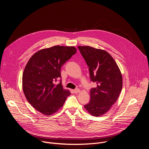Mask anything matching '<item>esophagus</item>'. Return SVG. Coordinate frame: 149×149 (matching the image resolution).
<instances>
[{
  "label": "esophagus",
  "instance_id": "obj_1",
  "mask_svg": "<svg viewBox=\"0 0 149 149\" xmlns=\"http://www.w3.org/2000/svg\"><path fill=\"white\" fill-rule=\"evenodd\" d=\"M73 91L75 93H79L80 92V90L78 89V88H76V89H74L73 90Z\"/></svg>",
  "mask_w": 149,
  "mask_h": 149
}]
</instances>
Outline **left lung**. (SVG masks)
Here are the masks:
<instances>
[{
	"instance_id": "1",
	"label": "left lung",
	"mask_w": 149,
	"mask_h": 149,
	"mask_svg": "<svg viewBox=\"0 0 149 149\" xmlns=\"http://www.w3.org/2000/svg\"><path fill=\"white\" fill-rule=\"evenodd\" d=\"M78 48L89 67L91 81L97 84L90 90V101L84 107L98 117L107 112L117 101L122 89V75L114 59L105 51L89 46Z\"/></svg>"
}]
</instances>
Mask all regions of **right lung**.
Instances as JSON below:
<instances>
[{
  "label": "right lung",
  "mask_w": 149,
  "mask_h": 149,
  "mask_svg": "<svg viewBox=\"0 0 149 149\" xmlns=\"http://www.w3.org/2000/svg\"><path fill=\"white\" fill-rule=\"evenodd\" d=\"M74 47L54 46L36 52L23 73L24 94L32 106L42 114L50 116L61 109L71 94L63 89L61 69L75 54Z\"/></svg>",
  "instance_id": "1"
}]
</instances>
